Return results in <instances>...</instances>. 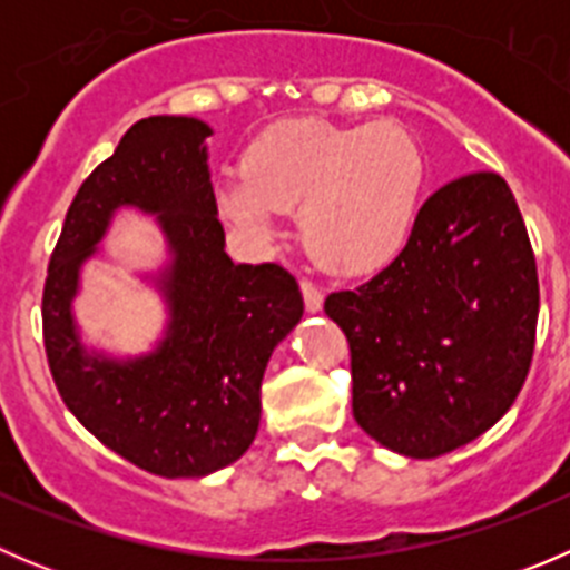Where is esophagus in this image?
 I'll list each match as a JSON object with an SVG mask.
<instances>
[{
    "label": "esophagus",
    "mask_w": 570,
    "mask_h": 570,
    "mask_svg": "<svg viewBox=\"0 0 570 570\" xmlns=\"http://www.w3.org/2000/svg\"><path fill=\"white\" fill-rule=\"evenodd\" d=\"M301 292H303V303H306L308 314L322 312V292L320 286H314L312 281H301Z\"/></svg>",
    "instance_id": "34e87169"
}]
</instances>
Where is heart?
Wrapping results in <instances>:
<instances>
[{"label":"heart","instance_id":"obj_1","mask_svg":"<svg viewBox=\"0 0 570 570\" xmlns=\"http://www.w3.org/2000/svg\"><path fill=\"white\" fill-rule=\"evenodd\" d=\"M424 184V157L394 124L289 120L250 146L245 176L217 189L223 217L256 243L275 237L278 212L301 209V234L320 267L358 275L405 248Z\"/></svg>","mask_w":570,"mask_h":570}]
</instances>
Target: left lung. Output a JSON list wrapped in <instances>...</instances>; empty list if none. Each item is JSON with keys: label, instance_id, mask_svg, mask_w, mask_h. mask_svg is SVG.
Instances as JSON below:
<instances>
[{"label": "left lung", "instance_id": "left-lung-1", "mask_svg": "<svg viewBox=\"0 0 570 570\" xmlns=\"http://www.w3.org/2000/svg\"><path fill=\"white\" fill-rule=\"evenodd\" d=\"M538 306L532 245L508 181L469 174L444 184L386 269L325 301L350 342L355 422L419 461L480 439L524 386Z\"/></svg>", "mask_w": 570, "mask_h": 570}]
</instances>
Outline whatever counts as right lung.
Masks as SVG:
<instances>
[{
    "label": "right lung",
    "mask_w": 570,
    "mask_h": 570,
    "mask_svg": "<svg viewBox=\"0 0 570 570\" xmlns=\"http://www.w3.org/2000/svg\"><path fill=\"white\" fill-rule=\"evenodd\" d=\"M209 124L151 115L120 137L79 187L51 253L43 338L68 411L107 450L170 480L215 474L248 452L262 419V377L273 350L303 317L297 281L278 264H234L217 220ZM155 217L166 262L138 274L166 303L151 351L90 348L72 301L114 215Z\"/></svg>",
    "instance_id": "1"
}]
</instances>
